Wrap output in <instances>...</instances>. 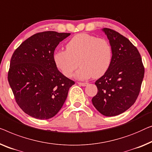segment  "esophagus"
I'll return each mask as SVG.
<instances>
[{
    "label": "esophagus",
    "mask_w": 152,
    "mask_h": 152,
    "mask_svg": "<svg viewBox=\"0 0 152 152\" xmlns=\"http://www.w3.org/2000/svg\"><path fill=\"white\" fill-rule=\"evenodd\" d=\"M77 83L80 86H86L88 84L87 82H77Z\"/></svg>",
    "instance_id": "obj_1"
}]
</instances>
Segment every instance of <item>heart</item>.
Returning <instances> with one entry per match:
<instances>
[{"mask_svg":"<svg viewBox=\"0 0 152 152\" xmlns=\"http://www.w3.org/2000/svg\"><path fill=\"white\" fill-rule=\"evenodd\" d=\"M66 49L54 53L53 60L56 66L67 77H72L80 69L75 77L79 80H86L91 77H99L108 70L113 58V49L109 42L92 35L79 34L70 39Z\"/></svg>","mask_w":152,"mask_h":152,"instance_id":"1","label":"heart"}]
</instances>
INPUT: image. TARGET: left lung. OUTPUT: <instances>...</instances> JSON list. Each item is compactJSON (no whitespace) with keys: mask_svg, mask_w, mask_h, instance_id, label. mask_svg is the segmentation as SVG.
I'll list each match as a JSON object with an SVG mask.
<instances>
[{"mask_svg":"<svg viewBox=\"0 0 152 152\" xmlns=\"http://www.w3.org/2000/svg\"><path fill=\"white\" fill-rule=\"evenodd\" d=\"M113 49L107 72L96 81L97 94L92 104L103 115L114 116L128 110L138 98L145 68L140 53L127 38L116 31L103 28Z\"/></svg>","mask_w":152,"mask_h":152,"instance_id":"left-lung-1","label":"left lung"}]
</instances>
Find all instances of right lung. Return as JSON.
Instances as JSON below:
<instances>
[{"label":"right lung","mask_w":152,"mask_h":152,"mask_svg":"<svg viewBox=\"0 0 152 152\" xmlns=\"http://www.w3.org/2000/svg\"><path fill=\"white\" fill-rule=\"evenodd\" d=\"M69 33L39 32L24 41L13 53L8 81L24 113L49 119L60 111L75 81L58 70L53 60L57 46Z\"/></svg>","instance_id":"obj_1"}]
</instances>
